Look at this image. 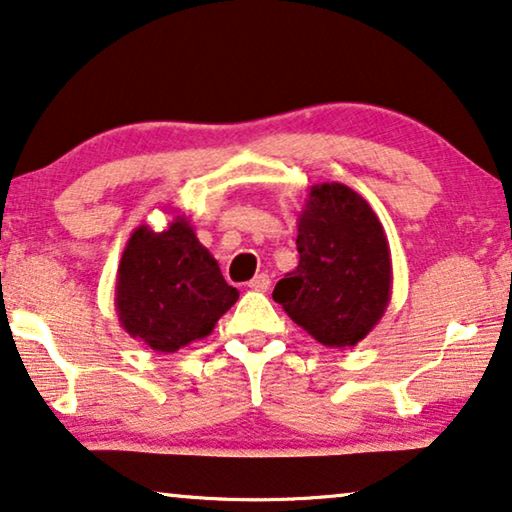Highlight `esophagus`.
<instances>
[{"label":"esophagus","instance_id":"obj_1","mask_svg":"<svg viewBox=\"0 0 512 512\" xmlns=\"http://www.w3.org/2000/svg\"><path fill=\"white\" fill-rule=\"evenodd\" d=\"M250 289H255V292H266V289L271 287V278L266 276V273H257V276L248 282Z\"/></svg>","mask_w":512,"mask_h":512}]
</instances>
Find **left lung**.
Masks as SVG:
<instances>
[{
	"label": "left lung",
	"mask_w": 512,
	"mask_h": 512,
	"mask_svg": "<svg viewBox=\"0 0 512 512\" xmlns=\"http://www.w3.org/2000/svg\"><path fill=\"white\" fill-rule=\"evenodd\" d=\"M299 266L273 301L326 347H354L384 317L393 292L391 248L377 213L345 183H315L299 213Z\"/></svg>",
	"instance_id": "1"
}]
</instances>
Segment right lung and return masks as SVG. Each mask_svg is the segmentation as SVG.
<instances>
[{
    "label": "right lung",
    "instance_id": "1",
    "mask_svg": "<svg viewBox=\"0 0 512 512\" xmlns=\"http://www.w3.org/2000/svg\"><path fill=\"white\" fill-rule=\"evenodd\" d=\"M236 299L186 216H174L163 232L135 227L114 287V310L131 338L172 354L207 338Z\"/></svg>",
    "mask_w": 512,
    "mask_h": 512
}]
</instances>
